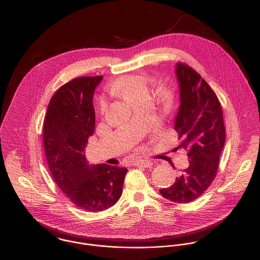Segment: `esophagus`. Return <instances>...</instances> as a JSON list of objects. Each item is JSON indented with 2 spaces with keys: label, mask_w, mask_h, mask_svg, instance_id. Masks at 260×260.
<instances>
[{
  "label": "esophagus",
  "mask_w": 260,
  "mask_h": 260,
  "mask_svg": "<svg viewBox=\"0 0 260 260\" xmlns=\"http://www.w3.org/2000/svg\"><path fill=\"white\" fill-rule=\"evenodd\" d=\"M152 162L150 160H136L133 162V165L134 166H137V167H145V168H148L150 166H152Z\"/></svg>",
  "instance_id": "obj_1"
}]
</instances>
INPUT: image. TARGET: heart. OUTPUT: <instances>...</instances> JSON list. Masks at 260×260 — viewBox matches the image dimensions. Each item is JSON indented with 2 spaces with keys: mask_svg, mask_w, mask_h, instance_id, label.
<instances>
[{
  "mask_svg": "<svg viewBox=\"0 0 260 260\" xmlns=\"http://www.w3.org/2000/svg\"><path fill=\"white\" fill-rule=\"evenodd\" d=\"M148 80L141 75H125L119 78L113 85V90L123 96L131 104H138L150 100V89ZM159 95L165 97L166 93L160 91ZM100 108L102 111L106 109V101L101 100Z\"/></svg>",
  "mask_w": 260,
  "mask_h": 260,
  "instance_id": "heart-1",
  "label": "heart"
}]
</instances>
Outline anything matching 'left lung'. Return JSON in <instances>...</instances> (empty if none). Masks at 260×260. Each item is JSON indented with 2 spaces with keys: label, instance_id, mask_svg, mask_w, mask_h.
Returning a JSON list of instances; mask_svg holds the SVG:
<instances>
[{
  "label": "left lung",
  "instance_id": "1",
  "mask_svg": "<svg viewBox=\"0 0 260 260\" xmlns=\"http://www.w3.org/2000/svg\"><path fill=\"white\" fill-rule=\"evenodd\" d=\"M180 106L174 120L179 149L187 151L189 166L173 185L160 194L173 202L188 203L198 198L216 176L225 143L220 103L204 79L184 64L175 65Z\"/></svg>",
  "mask_w": 260,
  "mask_h": 260
}]
</instances>
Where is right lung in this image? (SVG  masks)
I'll return each instance as SVG.
<instances>
[{
	"label": "right lung",
	"instance_id": "right-lung-1",
	"mask_svg": "<svg viewBox=\"0 0 260 260\" xmlns=\"http://www.w3.org/2000/svg\"><path fill=\"white\" fill-rule=\"evenodd\" d=\"M102 79L81 77L63 85L49 103L43 130L55 182L76 206L91 212L106 210L120 199L127 173L124 167L91 164L85 155L95 130L93 97Z\"/></svg>",
	"mask_w": 260,
	"mask_h": 260
}]
</instances>
